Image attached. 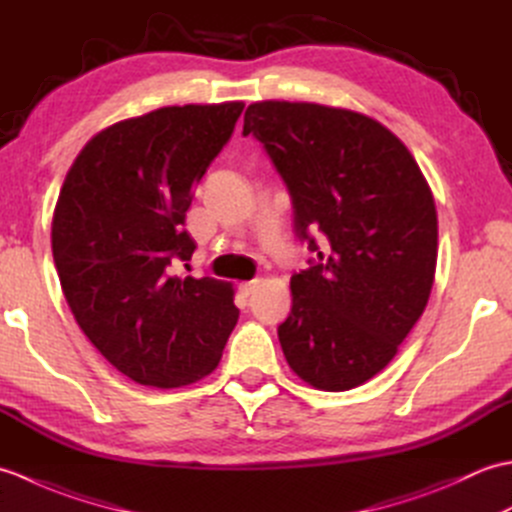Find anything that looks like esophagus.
<instances>
[{
    "mask_svg": "<svg viewBox=\"0 0 512 512\" xmlns=\"http://www.w3.org/2000/svg\"><path fill=\"white\" fill-rule=\"evenodd\" d=\"M257 286H259V281H244V284H239V292H242L244 297H250L257 290Z\"/></svg>",
    "mask_w": 512,
    "mask_h": 512,
    "instance_id": "34e87169",
    "label": "esophagus"
}]
</instances>
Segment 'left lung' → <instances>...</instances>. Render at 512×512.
<instances>
[{
	"label": "left lung",
	"instance_id": "obj_1",
	"mask_svg": "<svg viewBox=\"0 0 512 512\" xmlns=\"http://www.w3.org/2000/svg\"><path fill=\"white\" fill-rule=\"evenodd\" d=\"M248 134L284 178L295 233L314 253L290 279L292 308L277 328L286 361L323 391L363 385L427 308L438 262L429 184L398 136L352 110L253 103Z\"/></svg>",
	"mask_w": 512,
	"mask_h": 512
}]
</instances>
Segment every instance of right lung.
I'll use <instances>...</instances> for the list:
<instances>
[{
  "label": "right lung",
  "instance_id": "obj_1",
  "mask_svg": "<svg viewBox=\"0 0 512 512\" xmlns=\"http://www.w3.org/2000/svg\"><path fill=\"white\" fill-rule=\"evenodd\" d=\"M242 101L160 107L96 134L76 156L52 217V257L79 328L147 387L211 374L239 310L220 279L176 277L193 189L231 138Z\"/></svg>",
  "mask_w": 512,
  "mask_h": 512
}]
</instances>
